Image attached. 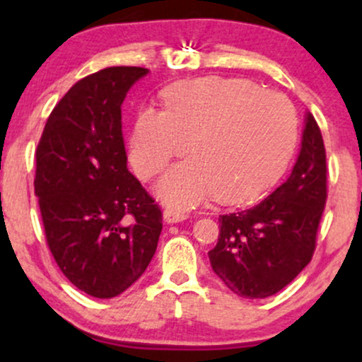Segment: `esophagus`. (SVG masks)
Masks as SVG:
<instances>
[{"label": "esophagus", "mask_w": 362, "mask_h": 362, "mask_svg": "<svg viewBox=\"0 0 362 362\" xmlns=\"http://www.w3.org/2000/svg\"><path fill=\"white\" fill-rule=\"evenodd\" d=\"M187 218H189V214L180 213V211H175V209H165L163 211V219L167 223H180V221H185Z\"/></svg>", "instance_id": "34e87169"}]
</instances>
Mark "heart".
Wrapping results in <instances>:
<instances>
[{
	"instance_id": "1",
	"label": "heart",
	"mask_w": 362,
	"mask_h": 362,
	"mask_svg": "<svg viewBox=\"0 0 362 362\" xmlns=\"http://www.w3.org/2000/svg\"><path fill=\"white\" fill-rule=\"evenodd\" d=\"M165 110L144 107L129 138V158L144 180L192 151L158 182L168 206L194 207L209 197L252 201L288 167L298 117L284 95L245 80L206 76L178 81L163 93Z\"/></svg>"
}]
</instances>
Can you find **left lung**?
<instances>
[{
	"label": "left lung",
	"instance_id": "left-lung-1",
	"mask_svg": "<svg viewBox=\"0 0 362 362\" xmlns=\"http://www.w3.org/2000/svg\"><path fill=\"white\" fill-rule=\"evenodd\" d=\"M327 201L322 132L305 115L301 149L284 184L240 213L219 216L211 267L228 289L248 300L279 293L310 264Z\"/></svg>",
	"mask_w": 362,
	"mask_h": 362
}]
</instances>
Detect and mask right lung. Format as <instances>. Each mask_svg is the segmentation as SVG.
Listing matches in <instances>:
<instances>
[{"label": "right lung", "mask_w": 362, "mask_h": 362, "mask_svg": "<svg viewBox=\"0 0 362 362\" xmlns=\"http://www.w3.org/2000/svg\"><path fill=\"white\" fill-rule=\"evenodd\" d=\"M149 69L83 78L54 107L37 146L35 195L54 260L71 284L114 298L156 252L161 211L127 170L120 107Z\"/></svg>", "instance_id": "right-lung-1"}]
</instances>
